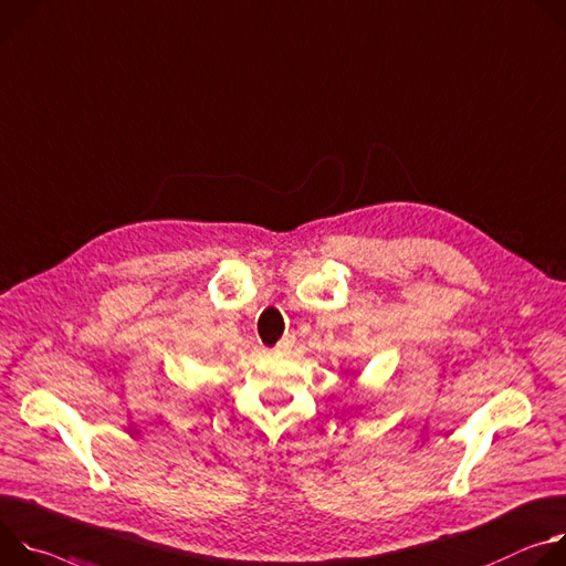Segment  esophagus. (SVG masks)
<instances>
[{"instance_id":"34e87169","label":"esophagus","mask_w":566,"mask_h":566,"mask_svg":"<svg viewBox=\"0 0 566 566\" xmlns=\"http://www.w3.org/2000/svg\"><path fill=\"white\" fill-rule=\"evenodd\" d=\"M292 346H294V339H292V337H283V339L276 344V350H279V353H287Z\"/></svg>"}]
</instances>
